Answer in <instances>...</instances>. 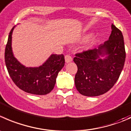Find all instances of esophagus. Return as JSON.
Here are the masks:
<instances>
[{"label":"esophagus","mask_w":131,"mask_h":131,"mask_svg":"<svg viewBox=\"0 0 131 131\" xmlns=\"http://www.w3.org/2000/svg\"><path fill=\"white\" fill-rule=\"evenodd\" d=\"M64 59H65V62L67 63H70L72 61V58L70 55H66L64 57Z\"/></svg>","instance_id":"1"}]
</instances>
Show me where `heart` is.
Masks as SVG:
<instances>
[{"label":"heart","mask_w":131,"mask_h":131,"mask_svg":"<svg viewBox=\"0 0 131 131\" xmlns=\"http://www.w3.org/2000/svg\"><path fill=\"white\" fill-rule=\"evenodd\" d=\"M96 38L95 36H91V37L89 38V40H88V41L85 43L84 45V48L86 49H88L90 48H91L94 44L96 43Z\"/></svg>","instance_id":"heart-1"}]
</instances>
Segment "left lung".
I'll return each mask as SVG.
<instances>
[{"label":"left lung","instance_id":"left-lung-1","mask_svg":"<svg viewBox=\"0 0 131 131\" xmlns=\"http://www.w3.org/2000/svg\"><path fill=\"white\" fill-rule=\"evenodd\" d=\"M109 40L97 49L75 54L77 66L75 84L82 95L96 96L104 94L115 85L125 61L124 36L113 24Z\"/></svg>","mask_w":131,"mask_h":131}]
</instances>
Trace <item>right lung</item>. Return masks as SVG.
I'll use <instances>...</instances> for the list:
<instances>
[{
	"mask_svg": "<svg viewBox=\"0 0 131 131\" xmlns=\"http://www.w3.org/2000/svg\"><path fill=\"white\" fill-rule=\"evenodd\" d=\"M14 26L9 35L5 49V63L14 83L28 93L43 95L54 88L58 73L64 65L63 54H51L41 65L27 67L14 56L12 50V35Z\"/></svg>",
	"mask_w": 131,
	"mask_h": 131,
	"instance_id": "obj_1",
	"label": "right lung"
}]
</instances>
